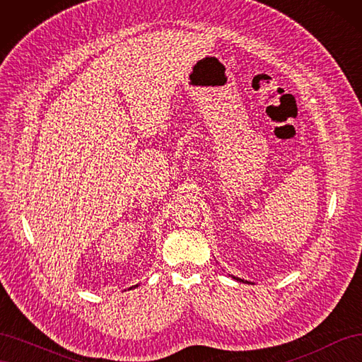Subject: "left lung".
I'll list each match as a JSON object with an SVG mask.
<instances>
[{
    "mask_svg": "<svg viewBox=\"0 0 362 362\" xmlns=\"http://www.w3.org/2000/svg\"><path fill=\"white\" fill-rule=\"evenodd\" d=\"M235 279H237V281H242V279H238V278H235ZM242 282H243V281H242Z\"/></svg>",
    "mask_w": 362,
    "mask_h": 362,
    "instance_id": "obj_1",
    "label": "left lung"
}]
</instances>
